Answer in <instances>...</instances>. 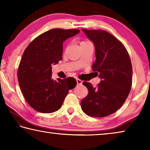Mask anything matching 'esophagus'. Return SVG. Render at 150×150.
Returning a JSON list of instances; mask_svg holds the SVG:
<instances>
[{
  "instance_id": "obj_1",
  "label": "esophagus",
  "mask_w": 150,
  "mask_h": 150,
  "mask_svg": "<svg viewBox=\"0 0 150 150\" xmlns=\"http://www.w3.org/2000/svg\"><path fill=\"white\" fill-rule=\"evenodd\" d=\"M76 82H77V84H82V81L81 80H80V79H76Z\"/></svg>"
}]
</instances>
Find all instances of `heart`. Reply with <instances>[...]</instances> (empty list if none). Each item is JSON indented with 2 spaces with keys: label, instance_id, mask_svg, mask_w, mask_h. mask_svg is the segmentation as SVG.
<instances>
[{
  "label": "heart",
  "instance_id": "heart-1",
  "mask_svg": "<svg viewBox=\"0 0 150 150\" xmlns=\"http://www.w3.org/2000/svg\"><path fill=\"white\" fill-rule=\"evenodd\" d=\"M88 42V41H82V42H81L80 43H83V42Z\"/></svg>",
  "mask_w": 150,
  "mask_h": 150
}]
</instances>
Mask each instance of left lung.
<instances>
[{
	"label": "left lung",
	"mask_w": 150,
	"mask_h": 150,
	"mask_svg": "<svg viewBox=\"0 0 150 150\" xmlns=\"http://www.w3.org/2000/svg\"><path fill=\"white\" fill-rule=\"evenodd\" d=\"M95 47L92 69L101 80L96 87L84 82L88 93L80 103L86 114L105 117L116 112L127 99L132 85L129 55L120 40L103 30L82 29Z\"/></svg>",
	"instance_id": "1"
}]
</instances>
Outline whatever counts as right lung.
Here are the masks:
<instances>
[{
  "label": "right lung",
  "instance_id": "right-lung-1",
  "mask_svg": "<svg viewBox=\"0 0 150 150\" xmlns=\"http://www.w3.org/2000/svg\"><path fill=\"white\" fill-rule=\"evenodd\" d=\"M79 32L75 29L50 30L32 40L23 52L17 79L25 99L36 111H57L69 90L76 85L74 78L52 79L51 66L62 59L63 42Z\"/></svg>",
  "mask_w": 150,
  "mask_h": 150
}]
</instances>
